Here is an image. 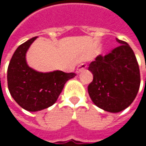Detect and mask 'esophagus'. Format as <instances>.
Segmentation results:
<instances>
[{"instance_id":"1","label":"esophagus","mask_w":146,"mask_h":146,"mask_svg":"<svg viewBox=\"0 0 146 146\" xmlns=\"http://www.w3.org/2000/svg\"><path fill=\"white\" fill-rule=\"evenodd\" d=\"M86 68H87V65H86L85 63H81V64H79V65L78 66V68H77V69H76V72H77V73H81V72L84 71Z\"/></svg>"}]
</instances>
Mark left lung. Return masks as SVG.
<instances>
[{"instance_id": "obj_1", "label": "left lung", "mask_w": 146, "mask_h": 146, "mask_svg": "<svg viewBox=\"0 0 146 146\" xmlns=\"http://www.w3.org/2000/svg\"><path fill=\"white\" fill-rule=\"evenodd\" d=\"M120 45L105 56L99 55L89 66L93 81L88 86L92 102L109 112H119L135 99L140 73L136 56L127 42L117 39Z\"/></svg>"}]
</instances>
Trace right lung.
Instances as JSON below:
<instances>
[{
    "label": "right lung",
    "instance_id": "1",
    "mask_svg": "<svg viewBox=\"0 0 146 146\" xmlns=\"http://www.w3.org/2000/svg\"><path fill=\"white\" fill-rule=\"evenodd\" d=\"M34 37L20 44L9 62L7 85L11 96L21 107L29 111H40L56 102L65 83L76 76L74 73L54 71L40 73L29 68L25 55Z\"/></svg>",
    "mask_w": 146,
    "mask_h": 146
}]
</instances>
